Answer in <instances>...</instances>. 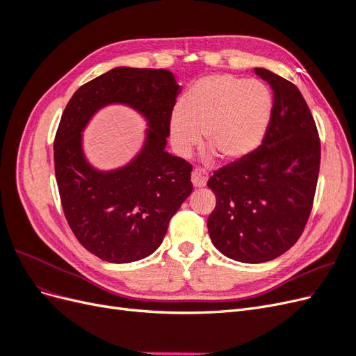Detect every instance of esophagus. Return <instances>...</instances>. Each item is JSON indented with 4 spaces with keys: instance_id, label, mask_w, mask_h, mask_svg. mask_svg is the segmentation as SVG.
Returning a JSON list of instances; mask_svg holds the SVG:
<instances>
[{
    "instance_id": "34e87169",
    "label": "esophagus",
    "mask_w": 356,
    "mask_h": 356,
    "mask_svg": "<svg viewBox=\"0 0 356 356\" xmlns=\"http://www.w3.org/2000/svg\"><path fill=\"white\" fill-rule=\"evenodd\" d=\"M207 181H208L207 170L196 168L195 170L191 172V182H193V186H195V187H204V186H207Z\"/></svg>"
}]
</instances>
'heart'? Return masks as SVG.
I'll return each mask as SVG.
<instances>
[{"mask_svg": "<svg viewBox=\"0 0 356 356\" xmlns=\"http://www.w3.org/2000/svg\"><path fill=\"white\" fill-rule=\"evenodd\" d=\"M272 93L257 80L215 74L191 86L169 115V136L179 156L200 144L222 161H239L260 145L270 123ZM211 154V156H212Z\"/></svg>", "mask_w": 356, "mask_h": 356, "instance_id": "obj_1", "label": "heart"}]
</instances>
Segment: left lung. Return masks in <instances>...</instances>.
<instances>
[{
  "mask_svg": "<svg viewBox=\"0 0 356 356\" xmlns=\"http://www.w3.org/2000/svg\"><path fill=\"white\" fill-rule=\"evenodd\" d=\"M255 74L273 90L263 144L208 181L217 197L208 218L211 241L225 257L250 264L275 260L298 241L321 161L316 124L297 86L264 68Z\"/></svg>",
  "mask_w": 356,
  "mask_h": 356,
  "instance_id": "8db88e82",
  "label": "left lung"
}]
</instances>
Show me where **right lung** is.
<instances>
[{
	"instance_id": "add662e5",
	"label": "right lung",
	"mask_w": 356,
	"mask_h": 356,
	"mask_svg": "<svg viewBox=\"0 0 356 356\" xmlns=\"http://www.w3.org/2000/svg\"><path fill=\"white\" fill-rule=\"evenodd\" d=\"M179 90L168 70L118 67L83 84L62 114L53 148L63 213L79 242L104 261L132 263L153 254L193 190L191 165L165 149ZM113 103L131 106L149 129L127 165L99 171L83 156L82 131Z\"/></svg>"
}]
</instances>
